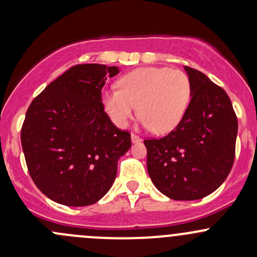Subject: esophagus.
<instances>
[{"label": "esophagus", "instance_id": "34e87169", "mask_svg": "<svg viewBox=\"0 0 257 257\" xmlns=\"http://www.w3.org/2000/svg\"><path fill=\"white\" fill-rule=\"evenodd\" d=\"M132 142H133V143H139V142H142V138L141 137H138L137 136V134H132Z\"/></svg>", "mask_w": 257, "mask_h": 257}]
</instances>
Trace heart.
<instances>
[{
	"mask_svg": "<svg viewBox=\"0 0 257 257\" xmlns=\"http://www.w3.org/2000/svg\"><path fill=\"white\" fill-rule=\"evenodd\" d=\"M119 89L104 93L103 105L115 125H128L139 109L142 123L158 134L174 131L191 99L188 74L169 67H144L118 80Z\"/></svg>",
	"mask_w": 257,
	"mask_h": 257,
	"instance_id": "1",
	"label": "heart"
}]
</instances>
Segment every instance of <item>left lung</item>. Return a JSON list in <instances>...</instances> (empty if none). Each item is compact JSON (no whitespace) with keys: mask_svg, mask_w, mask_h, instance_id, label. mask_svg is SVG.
I'll return each mask as SVG.
<instances>
[{"mask_svg":"<svg viewBox=\"0 0 257 257\" xmlns=\"http://www.w3.org/2000/svg\"><path fill=\"white\" fill-rule=\"evenodd\" d=\"M191 99L183 120L160 139H145L155 188L173 200H198L225 181L235 159L237 118L224 89L185 67Z\"/></svg>","mask_w":257,"mask_h":257,"instance_id":"obj_1","label":"left lung"}]
</instances>
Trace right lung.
<instances>
[{
  "label": "right lung",
  "instance_id": "right-lung-1",
  "mask_svg": "<svg viewBox=\"0 0 257 257\" xmlns=\"http://www.w3.org/2000/svg\"><path fill=\"white\" fill-rule=\"evenodd\" d=\"M118 67L77 64L49 83L31 103L21 143L33 183L47 198L87 206L103 198L116 163L132 145L104 112L102 88Z\"/></svg>",
  "mask_w": 257,
  "mask_h": 257
}]
</instances>
